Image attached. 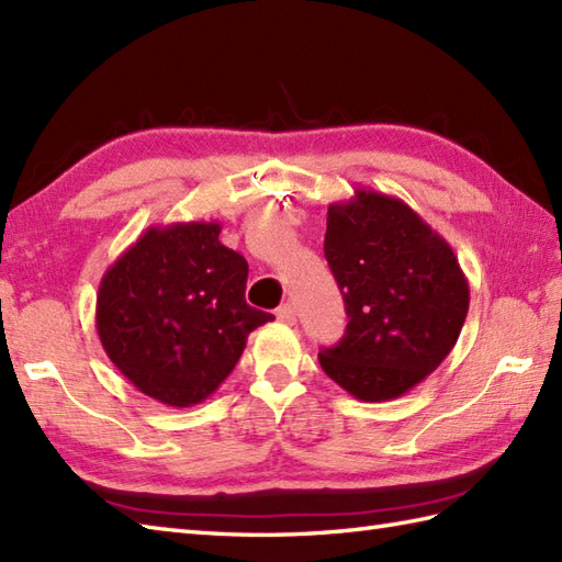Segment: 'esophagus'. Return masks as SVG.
<instances>
[{"mask_svg": "<svg viewBox=\"0 0 562 562\" xmlns=\"http://www.w3.org/2000/svg\"><path fill=\"white\" fill-rule=\"evenodd\" d=\"M274 316H278L280 324L292 326L296 321V308H294V304H284V306L278 308V312H274Z\"/></svg>", "mask_w": 562, "mask_h": 562, "instance_id": "obj_1", "label": "esophagus"}]
</instances>
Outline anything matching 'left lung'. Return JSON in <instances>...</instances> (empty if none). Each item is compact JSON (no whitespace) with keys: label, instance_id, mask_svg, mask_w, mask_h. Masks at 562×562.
Instances as JSON below:
<instances>
[{"label":"left lung","instance_id":"8db88e82","mask_svg":"<svg viewBox=\"0 0 562 562\" xmlns=\"http://www.w3.org/2000/svg\"><path fill=\"white\" fill-rule=\"evenodd\" d=\"M326 222L324 250L348 328L318 362L355 398H398L457 345L469 280L445 236L398 198L357 188L333 202Z\"/></svg>","mask_w":562,"mask_h":562}]
</instances>
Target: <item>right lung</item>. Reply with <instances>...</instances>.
I'll return each mask as SVG.
<instances>
[{
	"mask_svg": "<svg viewBox=\"0 0 562 562\" xmlns=\"http://www.w3.org/2000/svg\"><path fill=\"white\" fill-rule=\"evenodd\" d=\"M220 232V222L149 226L99 284L105 355L137 391L171 408L210 398L248 333L272 321L246 304L248 262Z\"/></svg>",
	"mask_w": 562,
	"mask_h": 562,
	"instance_id": "right-lung-1",
	"label": "right lung"
}]
</instances>
